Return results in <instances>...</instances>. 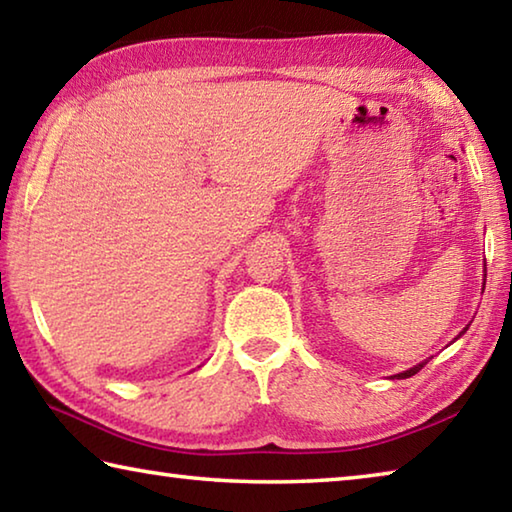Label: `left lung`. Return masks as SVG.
<instances>
[{
    "label": "left lung",
    "instance_id": "left-lung-1",
    "mask_svg": "<svg viewBox=\"0 0 512 512\" xmlns=\"http://www.w3.org/2000/svg\"><path fill=\"white\" fill-rule=\"evenodd\" d=\"M467 332V327L463 329V332L461 334H465ZM461 334H458V336H461ZM424 363H427V361H422V363H418V366H413V368H409V370H404V372H400V375H395L397 379H406V377H413V375H418V372L424 368Z\"/></svg>",
    "mask_w": 512,
    "mask_h": 512
}]
</instances>
